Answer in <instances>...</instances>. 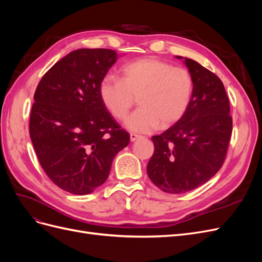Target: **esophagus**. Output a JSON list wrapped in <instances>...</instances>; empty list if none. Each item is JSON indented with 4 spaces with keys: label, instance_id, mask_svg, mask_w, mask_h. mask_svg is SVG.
Returning a JSON list of instances; mask_svg holds the SVG:
<instances>
[{
    "label": "esophagus",
    "instance_id": "esophagus-1",
    "mask_svg": "<svg viewBox=\"0 0 262 262\" xmlns=\"http://www.w3.org/2000/svg\"><path fill=\"white\" fill-rule=\"evenodd\" d=\"M140 138H141V136H139V134H136V133H131V134H130V140H131V142L137 141V140L140 139Z\"/></svg>",
    "mask_w": 262,
    "mask_h": 262
}]
</instances>
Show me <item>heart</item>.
Instances as JSON below:
<instances>
[{"instance_id":"heart-1","label":"heart","mask_w":262,"mask_h":262,"mask_svg":"<svg viewBox=\"0 0 262 262\" xmlns=\"http://www.w3.org/2000/svg\"><path fill=\"white\" fill-rule=\"evenodd\" d=\"M193 94V78L184 68L156 58H142L121 69V80L106 76L99 84L102 104L118 120H123L136 99L140 108L125 120V128L149 133L168 128L185 116Z\"/></svg>"}]
</instances>
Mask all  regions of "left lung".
<instances>
[{"mask_svg":"<svg viewBox=\"0 0 262 262\" xmlns=\"http://www.w3.org/2000/svg\"><path fill=\"white\" fill-rule=\"evenodd\" d=\"M193 78V94L185 116L152 138L154 154L147 164L153 184L167 193L202 186L224 163L232 136L229 100L220 78L196 61L176 55Z\"/></svg>","mask_w":262,"mask_h":262,"instance_id":"obj_1","label":"left lung"}]
</instances>
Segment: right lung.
<instances>
[{
    "label": "right lung",
    "instance_id": "obj_1",
    "mask_svg": "<svg viewBox=\"0 0 262 262\" xmlns=\"http://www.w3.org/2000/svg\"><path fill=\"white\" fill-rule=\"evenodd\" d=\"M118 54L110 49H77L59 60L39 82L29 134L45 172L73 194L101 186L115 156L130 142L107 112L99 84Z\"/></svg>",
    "mask_w": 262,
    "mask_h": 262
}]
</instances>
